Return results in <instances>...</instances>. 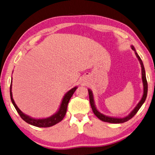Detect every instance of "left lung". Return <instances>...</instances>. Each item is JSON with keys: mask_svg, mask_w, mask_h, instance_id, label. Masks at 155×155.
I'll list each match as a JSON object with an SVG mask.
<instances>
[{"mask_svg": "<svg viewBox=\"0 0 155 155\" xmlns=\"http://www.w3.org/2000/svg\"><path fill=\"white\" fill-rule=\"evenodd\" d=\"M131 49L134 51H135V54L136 55L137 58H138L139 61V63L140 64V67H141L142 81H143V96L141 97V99H140L139 102L136 105L135 107L132 110V111L130 112L128 115L124 117H110V116H107V115H105L104 114H103V113H101L99 111V110L97 109V107H96V105H95V104L94 94H93V92L90 89H88L89 96V101H90L91 109L93 110V111H94V114L96 116H97L99 119L101 120L102 121L107 122V123H125L127 121H129V119H130L133 117H134V115H135L136 113H137V111H139V109L140 108V107L143 105V104L145 101V99H146L147 96L148 85H147V78H146V74H145V68H144V65H143V63L141 59H140V58L139 57L138 54L137 53L135 47H134L133 45L131 46Z\"/></svg>", "mask_w": 155, "mask_h": 155, "instance_id": "1", "label": "left lung"}]
</instances>
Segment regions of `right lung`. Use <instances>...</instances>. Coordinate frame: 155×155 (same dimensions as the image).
Instances as JSON below:
<instances>
[{
    "instance_id": "1",
    "label": "right lung",
    "mask_w": 155,
    "mask_h": 155,
    "mask_svg": "<svg viewBox=\"0 0 155 155\" xmlns=\"http://www.w3.org/2000/svg\"><path fill=\"white\" fill-rule=\"evenodd\" d=\"M12 78L11 79V83H10V99H11L13 105L15 106L17 112H18V113L20 115V116L21 117V118L24 120V121H26V123H28L30 125H32L33 126L38 127H50L60 122L61 120L64 119L65 115H66L69 101H70L71 96L73 95L74 93L78 88V86H75L73 88H71L70 90H69L66 94L64 95V97L62 99H61V101L60 103L59 108H58L57 111L54 114L46 118L36 119V118H33L32 117H30L28 115H26L25 113H24L18 107V106L16 105L12 97Z\"/></svg>"
}]
</instances>
